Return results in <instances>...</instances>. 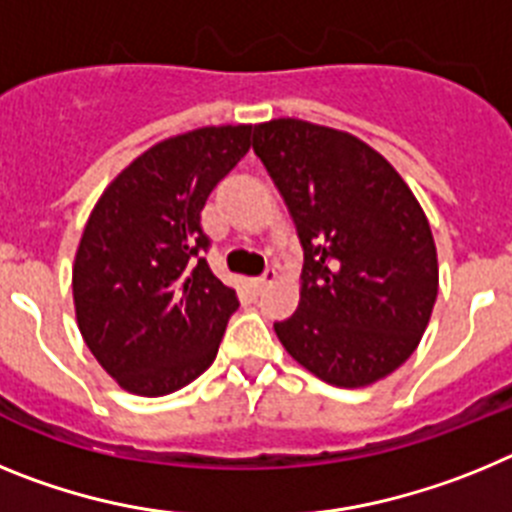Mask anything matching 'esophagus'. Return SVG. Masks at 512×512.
<instances>
[{
  "instance_id": "1",
  "label": "esophagus",
  "mask_w": 512,
  "mask_h": 512,
  "mask_svg": "<svg viewBox=\"0 0 512 512\" xmlns=\"http://www.w3.org/2000/svg\"><path fill=\"white\" fill-rule=\"evenodd\" d=\"M277 277H279L277 271H274V269H266L264 274H261V277L253 279V287H256V289H266V287H271V284L277 282Z\"/></svg>"
}]
</instances>
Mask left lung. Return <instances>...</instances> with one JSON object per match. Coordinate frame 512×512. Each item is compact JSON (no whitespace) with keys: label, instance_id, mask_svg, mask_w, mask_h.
I'll return each instance as SVG.
<instances>
[{"label":"left lung","instance_id":"obj_1","mask_svg":"<svg viewBox=\"0 0 512 512\" xmlns=\"http://www.w3.org/2000/svg\"><path fill=\"white\" fill-rule=\"evenodd\" d=\"M253 151L300 235V307L274 323L287 354L336 387H366L410 359L438 295L431 225L382 153L356 135L279 117Z\"/></svg>","mask_w":512,"mask_h":512}]
</instances>
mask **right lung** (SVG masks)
I'll return each mask as SVG.
<instances>
[{
  "label": "right lung",
  "instance_id": "obj_1",
  "mask_svg": "<svg viewBox=\"0 0 512 512\" xmlns=\"http://www.w3.org/2000/svg\"><path fill=\"white\" fill-rule=\"evenodd\" d=\"M251 130L220 125L161 140L89 215L71 279L76 323L122 390L171 395L215 361L238 297L207 266L202 207L248 153Z\"/></svg>",
  "mask_w": 512,
  "mask_h": 512
}]
</instances>
